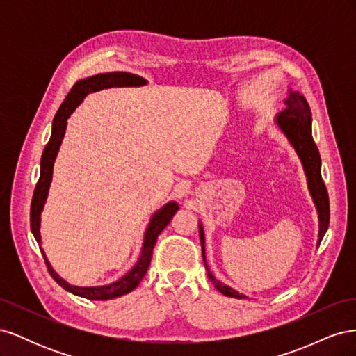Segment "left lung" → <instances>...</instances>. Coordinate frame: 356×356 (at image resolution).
Returning a JSON list of instances; mask_svg holds the SVG:
<instances>
[{
	"instance_id": "8db88e82",
	"label": "left lung",
	"mask_w": 356,
	"mask_h": 356,
	"mask_svg": "<svg viewBox=\"0 0 356 356\" xmlns=\"http://www.w3.org/2000/svg\"><path fill=\"white\" fill-rule=\"evenodd\" d=\"M285 105L286 108L277 114L276 123L279 129H281V131L285 134V136L288 138L291 145L294 147L296 153L301 160V165H303L310 196L314 199V203L318 211V218H319L318 245H319L322 238H324L325 232L328 230L330 200H328V191L324 184V179L321 177V156L314 138H312L310 106L305 96L300 95L298 92H289ZM199 234H200L203 261H204V266H207V260H204V234H203L202 224H199ZM207 270H208V277L211 279V282L221 294L233 297V298H246V296L239 294L238 291H234L233 288L220 282L218 279H215V276L209 272L208 266H207Z\"/></svg>"
}]
</instances>
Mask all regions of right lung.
Masks as SVG:
<instances>
[{
    "label": "right lung",
    "mask_w": 356,
    "mask_h": 356,
    "mask_svg": "<svg viewBox=\"0 0 356 356\" xmlns=\"http://www.w3.org/2000/svg\"><path fill=\"white\" fill-rule=\"evenodd\" d=\"M147 84V80L139 77V75L131 74V72H106V74H98L93 75V77L84 79L75 83L72 89L67 95L65 101L62 102L60 108L58 110L55 118H53V126H51V136L50 141L47 143L44 152L41 156V165H40V179L34 190V196H32L31 202V232L34 234V238L38 243H41V236H40V217L41 211L44 208V203L49 195V187L51 182V174H53V163H55V159L58 156L59 147L62 144L63 135H65L67 129V120L68 117L72 114V111L77 108V105L86 98V95L92 92H98L102 89L108 88H123V86H144ZM179 209L177 202H169L163 208L159 209L149 221L148 227L145 230L144 236V243H143V251L141 257L136 261V264L132 267V270L126 273L123 277L118 279V281L105 285V286H74L70 285L67 281L53 270L50 267L47 258L44 255V251L41 250L42 257H44V261L47 264L49 272L51 277L63 288L70 291V293L80 296L89 300H111L115 297L124 296L131 293L135 289L139 282L143 281L144 275L148 270L149 261H152L153 257V248L156 245L157 236L161 233L166 225L170 222L172 217H174L175 212Z\"/></svg>",
    "instance_id": "add662e5"
}]
</instances>
